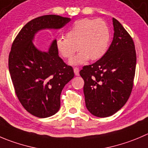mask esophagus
<instances>
[{
	"mask_svg": "<svg viewBox=\"0 0 148 148\" xmlns=\"http://www.w3.org/2000/svg\"><path fill=\"white\" fill-rule=\"evenodd\" d=\"M79 68L78 67H74V73L75 75H79Z\"/></svg>",
	"mask_w": 148,
	"mask_h": 148,
	"instance_id": "1",
	"label": "esophagus"
}]
</instances>
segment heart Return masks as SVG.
Masks as SVG:
<instances>
[{
  "instance_id": "b5f03b06",
  "label": "heart",
  "mask_w": 148,
  "mask_h": 148,
  "mask_svg": "<svg viewBox=\"0 0 148 148\" xmlns=\"http://www.w3.org/2000/svg\"><path fill=\"white\" fill-rule=\"evenodd\" d=\"M56 40V49L64 59L70 60L79 50L70 63L84 64L89 59L97 61L105 55L109 48L110 31L102 19L84 18L75 21L65 33Z\"/></svg>"
}]
</instances>
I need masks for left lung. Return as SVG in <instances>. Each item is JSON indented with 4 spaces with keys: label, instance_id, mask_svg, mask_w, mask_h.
<instances>
[{
    "label": "left lung",
    "instance_id": "left-lung-1",
    "mask_svg": "<svg viewBox=\"0 0 148 148\" xmlns=\"http://www.w3.org/2000/svg\"><path fill=\"white\" fill-rule=\"evenodd\" d=\"M113 40L102 58L80 71L84 80L86 106L92 115L105 118L118 112L132 93L136 70L134 43L121 24L112 18Z\"/></svg>",
    "mask_w": 148,
    "mask_h": 148
}]
</instances>
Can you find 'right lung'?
Segmentation results:
<instances>
[{"mask_svg": "<svg viewBox=\"0 0 148 148\" xmlns=\"http://www.w3.org/2000/svg\"><path fill=\"white\" fill-rule=\"evenodd\" d=\"M70 21L53 14L32 19L12 45L8 69L15 93L24 108L38 118L50 117L58 112L61 92L74 77V72L59 56L56 40L44 52L34 46L33 38L38 30L60 29Z\"/></svg>", "mask_w": 148, "mask_h": 148, "instance_id": "right-lung-1", "label": "right lung"}]
</instances>
